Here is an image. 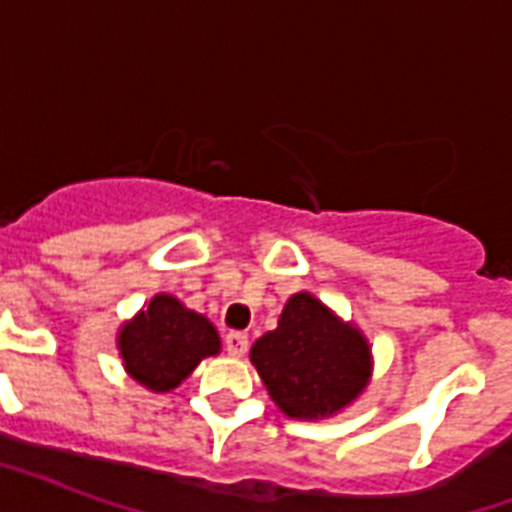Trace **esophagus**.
<instances>
[{
	"label": "esophagus",
	"instance_id": "obj_1",
	"mask_svg": "<svg viewBox=\"0 0 512 512\" xmlns=\"http://www.w3.org/2000/svg\"><path fill=\"white\" fill-rule=\"evenodd\" d=\"M247 348H249V340L244 332H228V335H225V350H228V356L233 358L244 356Z\"/></svg>",
	"mask_w": 512,
	"mask_h": 512
}]
</instances>
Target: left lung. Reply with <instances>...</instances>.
I'll use <instances>...</instances> for the list:
<instances>
[{
  "label": "left lung",
  "mask_w": 512,
  "mask_h": 512,
  "mask_svg": "<svg viewBox=\"0 0 512 512\" xmlns=\"http://www.w3.org/2000/svg\"><path fill=\"white\" fill-rule=\"evenodd\" d=\"M249 361L268 396L292 420H329L369 388L372 345L311 292L289 297L279 324L255 340Z\"/></svg>",
  "instance_id": "obj_1"
}]
</instances>
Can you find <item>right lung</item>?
I'll use <instances>...</instances> for the list:
<instances>
[{
  "instance_id": "add662e5",
  "label": "right lung",
  "mask_w": 512,
  "mask_h": 512,
  "mask_svg": "<svg viewBox=\"0 0 512 512\" xmlns=\"http://www.w3.org/2000/svg\"><path fill=\"white\" fill-rule=\"evenodd\" d=\"M116 348L132 380L154 393H170L204 358L220 353V335L207 316L159 292L119 327Z\"/></svg>"
}]
</instances>
